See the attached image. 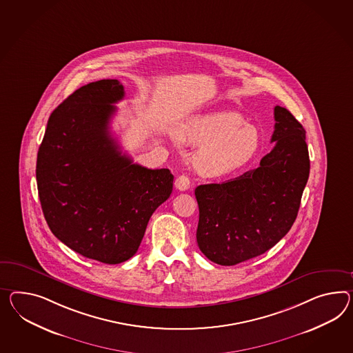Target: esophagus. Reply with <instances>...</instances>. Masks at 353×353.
Returning <instances> with one entry per match:
<instances>
[{
	"instance_id": "34e87169",
	"label": "esophagus",
	"mask_w": 353,
	"mask_h": 353,
	"mask_svg": "<svg viewBox=\"0 0 353 353\" xmlns=\"http://www.w3.org/2000/svg\"><path fill=\"white\" fill-rule=\"evenodd\" d=\"M190 187V178L187 175H179L175 179V188L179 190H187Z\"/></svg>"
}]
</instances>
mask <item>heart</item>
<instances>
[{
  "label": "heart",
  "instance_id": "b5f03b06",
  "mask_svg": "<svg viewBox=\"0 0 353 353\" xmlns=\"http://www.w3.org/2000/svg\"><path fill=\"white\" fill-rule=\"evenodd\" d=\"M181 136L192 145H201L194 165L208 176H223L242 168L261 147L257 128L232 111L196 115L183 125Z\"/></svg>",
  "mask_w": 353,
  "mask_h": 353
}]
</instances>
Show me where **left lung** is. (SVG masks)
Instances as JSON below:
<instances>
[{"label":"left lung","instance_id":"1","mask_svg":"<svg viewBox=\"0 0 353 353\" xmlns=\"http://www.w3.org/2000/svg\"><path fill=\"white\" fill-rule=\"evenodd\" d=\"M275 145L241 176L199 185L197 243L208 260L232 266L270 250L290 232L307 183L306 132L290 111L274 108Z\"/></svg>","mask_w":353,"mask_h":353}]
</instances>
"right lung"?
I'll return each instance as SVG.
<instances>
[{"instance_id":"1","label":"right lung","mask_w":353,"mask_h":353,"mask_svg":"<svg viewBox=\"0 0 353 353\" xmlns=\"http://www.w3.org/2000/svg\"><path fill=\"white\" fill-rule=\"evenodd\" d=\"M117 79L83 85L47 123L37 154V187L54 236L81 256L103 263L127 261L138 251L154 210L170 197L169 169H147L110 133Z\"/></svg>"}]
</instances>
